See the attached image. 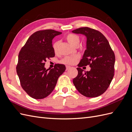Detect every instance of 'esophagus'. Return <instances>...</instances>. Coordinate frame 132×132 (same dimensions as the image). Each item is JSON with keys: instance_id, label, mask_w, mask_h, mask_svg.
I'll list each match as a JSON object with an SVG mask.
<instances>
[{"instance_id": "obj_1", "label": "esophagus", "mask_w": 132, "mask_h": 132, "mask_svg": "<svg viewBox=\"0 0 132 132\" xmlns=\"http://www.w3.org/2000/svg\"><path fill=\"white\" fill-rule=\"evenodd\" d=\"M70 68V66H68V65H67V66H66V70H69Z\"/></svg>"}]
</instances>
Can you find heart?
I'll use <instances>...</instances> for the list:
<instances>
[{"instance_id":"obj_1","label":"heart","mask_w":132,"mask_h":132,"mask_svg":"<svg viewBox=\"0 0 132 132\" xmlns=\"http://www.w3.org/2000/svg\"><path fill=\"white\" fill-rule=\"evenodd\" d=\"M65 39L68 41V42L74 47H78V46L79 45L80 41V37L79 36L74 34H68L65 36ZM59 46V41H55L53 43L52 48L55 53H57L58 52ZM78 58L79 55H71V56H66L60 61V63H61L62 64H73L75 63V62H77Z\"/></svg>"}]
</instances>
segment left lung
I'll list each match as a JSON object with an SVG mask.
<instances>
[{"mask_svg": "<svg viewBox=\"0 0 132 132\" xmlns=\"http://www.w3.org/2000/svg\"><path fill=\"white\" fill-rule=\"evenodd\" d=\"M87 38L86 50L78 65V74L73 84L80 93L87 97H95L106 91L114 72L115 55L109 42L100 32L88 27L73 30ZM89 65L91 69L83 71L81 68Z\"/></svg>", "mask_w": 132, "mask_h": 132, "instance_id": "left-lung-1", "label": "left lung"}]
</instances>
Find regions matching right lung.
<instances>
[{"instance_id":"right-lung-1","label":"right lung","mask_w":132,"mask_h":132,"mask_svg":"<svg viewBox=\"0 0 132 132\" xmlns=\"http://www.w3.org/2000/svg\"><path fill=\"white\" fill-rule=\"evenodd\" d=\"M62 34L54 30L35 32L28 38L19 52L16 72L22 88L30 96L42 99L54 90L58 79L65 70V66L56 64L46 69V59L54 57L52 39Z\"/></svg>"}]
</instances>
